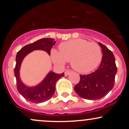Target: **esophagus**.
Segmentation results:
<instances>
[{
	"label": "esophagus",
	"mask_w": 129,
	"mask_h": 129,
	"mask_svg": "<svg viewBox=\"0 0 129 129\" xmlns=\"http://www.w3.org/2000/svg\"><path fill=\"white\" fill-rule=\"evenodd\" d=\"M71 72H72V71H71L70 70H69V69L66 70V72H65V73H64L65 76H68V75H69V74L71 73Z\"/></svg>",
	"instance_id": "esophagus-1"
}]
</instances>
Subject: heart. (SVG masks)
Segmentation results:
<instances>
[{
  "label": "heart",
  "mask_w": 129,
  "mask_h": 129,
  "mask_svg": "<svg viewBox=\"0 0 129 129\" xmlns=\"http://www.w3.org/2000/svg\"><path fill=\"white\" fill-rule=\"evenodd\" d=\"M59 51L53 49L51 51L53 62L59 66L66 62H71L72 68L85 73L97 67L102 59L100 46L96 42H89L83 39H76L62 42L59 45Z\"/></svg>",
  "instance_id": "heart-1"
}]
</instances>
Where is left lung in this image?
I'll use <instances>...</instances> for the list:
<instances>
[{
  "mask_svg": "<svg viewBox=\"0 0 129 129\" xmlns=\"http://www.w3.org/2000/svg\"><path fill=\"white\" fill-rule=\"evenodd\" d=\"M103 57L95 72L87 75H80V81L75 90L81 98L96 100L106 96L113 88L117 68L113 53L106 46L99 42Z\"/></svg>",
  "mask_w": 129,
  "mask_h": 129,
  "instance_id": "left-lung-1",
  "label": "left lung"
}]
</instances>
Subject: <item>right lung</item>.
Here are the masks:
<instances>
[{
  "label": "right lung",
  "mask_w": 129,
  "mask_h": 129,
  "mask_svg": "<svg viewBox=\"0 0 129 129\" xmlns=\"http://www.w3.org/2000/svg\"><path fill=\"white\" fill-rule=\"evenodd\" d=\"M55 43L56 41L54 39L43 38L25 45L17 52L14 69L17 88L22 96L29 102L39 104L50 100L55 91L56 82L61 77L64 76V73L57 74L50 72L44 79L38 85L34 87H28L22 82L19 76V70L22 60L28 53L34 50H44L50 55V50Z\"/></svg>",
  "instance_id": "1"
}]
</instances>
